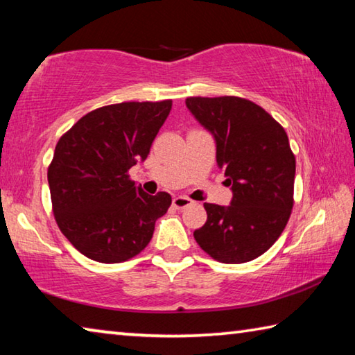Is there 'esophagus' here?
I'll list each match as a JSON object with an SVG mask.
<instances>
[{"label": "esophagus", "instance_id": "34e87169", "mask_svg": "<svg viewBox=\"0 0 355 355\" xmlns=\"http://www.w3.org/2000/svg\"><path fill=\"white\" fill-rule=\"evenodd\" d=\"M191 201L190 198H187V196H174L173 198V206L176 207V209H184V207H187V206H190L191 205Z\"/></svg>", "mask_w": 355, "mask_h": 355}]
</instances>
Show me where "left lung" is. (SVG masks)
Segmentation results:
<instances>
[{"label": "left lung", "mask_w": 355, "mask_h": 355, "mask_svg": "<svg viewBox=\"0 0 355 355\" xmlns=\"http://www.w3.org/2000/svg\"><path fill=\"white\" fill-rule=\"evenodd\" d=\"M185 105L216 138L217 165L232 190L228 207L205 202L207 220L195 241L220 263H248L274 245L291 217L295 157L286 132L243 97H187Z\"/></svg>", "instance_id": "1"}]
</instances>
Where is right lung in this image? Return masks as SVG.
<instances>
[{"instance_id": "obj_1", "label": "right lung", "mask_w": 355, "mask_h": 355, "mask_svg": "<svg viewBox=\"0 0 355 355\" xmlns=\"http://www.w3.org/2000/svg\"><path fill=\"white\" fill-rule=\"evenodd\" d=\"M173 102H121L80 118L58 139L49 165L51 209L67 241L97 263L141 253L157 218L171 206L166 191L144 193L129 170L146 160Z\"/></svg>"}]
</instances>
